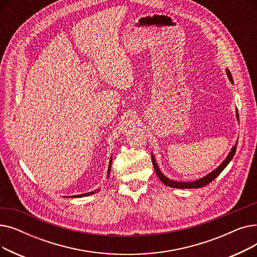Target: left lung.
Masks as SVG:
<instances>
[{
	"label": "left lung",
	"mask_w": 257,
	"mask_h": 257,
	"mask_svg": "<svg viewBox=\"0 0 257 257\" xmlns=\"http://www.w3.org/2000/svg\"><path fill=\"white\" fill-rule=\"evenodd\" d=\"M226 75H227L229 81H230V82L233 84L232 76H231L230 72L228 71V69H226ZM235 113H236V118H237V120H239V119H238V112H237V109L235 110ZM236 146H237V141L235 142V145L231 148L230 152L228 153V155L226 156V158L223 160V163H222L217 169H214L213 171H211L210 173H208L207 175H205V176H203L202 178H199V179H197V180H194V181H188V182H186V181H177V180H172V179L168 178L167 176H165V175L163 174V172L160 171V169H159V167H158V165H157V163H156V159H155L153 153H151L152 164H153L154 170H155V172H156V174H157L158 178H159L161 181H163L167 186L174 187V188H198V187H202V186H204V185L210 183L213 179H215V178H217V177L219 176V175L221 174V172L228 166V164L230 163L232 157L234 156V154H235V152H236Z\"/></svg>",
	"instance_id": "obj_1"
}]
</instances>
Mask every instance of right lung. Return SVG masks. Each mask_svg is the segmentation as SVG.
<instances>
[{"mask_svg": "<svg viewBox=\"0 0 257 257\" xmlns=\"http://www.w3.org/2000/svg\"><path fill=\"white\" fill-rule=\"evenodd\" d=\"M111 161H112V156L110 157L109 159V166H108V172H107V177H109V173H110V170H111ZM100 188H98V190L96 191H92V192H88V193H85V194H80V195H76V196H72V198H81V197H85V196H89V195H92L96 192H99ZM71 198V197H70Z\"/></svg>", "mask_w": 257, "mask_h": 257, "instance_id": "1", "label": "right lung"}]
</instances>
